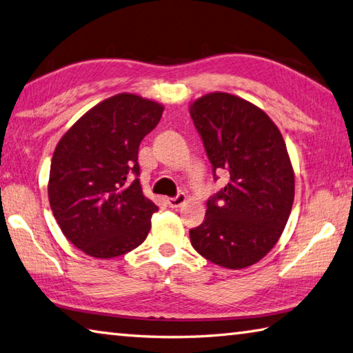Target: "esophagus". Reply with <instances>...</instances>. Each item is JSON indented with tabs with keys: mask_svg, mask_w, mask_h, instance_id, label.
<instances>
[{
	"mask_svg": "<svg viewBox=\"0 0 353 353\" xmlns=\"http://www.w3.org/2000/svg\"><path fill=\"white\" fill-rule=\"evenodd\" d=\"M187 202V196H185L183 193H179L176 197H170L168 199V205L171 208H179L182 207V205Z\"/></svg>",
	"mask_w": 353,
	"mask_h": 353,
	"instance_id": "34e87169",
	"label": "esophagus"
}]
</instances>
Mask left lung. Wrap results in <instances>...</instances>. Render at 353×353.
I'll return each instance as SVG.
<instances>
[{"label":"left lung","mask_w":353,"mask_h":353,"mask_svg":"<svg viewBox=\"0 0 353 353\" xmlns=\"http://www.w3.org/2000/svg\"><path fill=\"white\" fill-rule=\"evenodd\" d=\"M214 170L228 183L207 202L191 245L230 270L256 264L276 245L290 216L294 171L283 134L253 103L228 92H210L190 105Z\"/></svg>","instance_id":"obj_1"}]
</instances>
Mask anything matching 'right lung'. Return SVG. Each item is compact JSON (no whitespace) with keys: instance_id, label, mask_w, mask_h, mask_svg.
I'll return each mask as SVG.
<instances>
[{"instance_id":"1","label":"right lung","mask_w":353,"mask_h":353,"mask_svg":"<svg viewBox=\"0 0 353 353\" xmlns=\"http://www.w3.org/2000/svg\"><path fill=\"white\" fill-rule=\"evenodd\" d=\"M163 105L121 92L85 112L57 143L48 196L68 241L110 259L142 243L156 203L139 179V145L157 126Z\"/></svg>"}]
</instances>
